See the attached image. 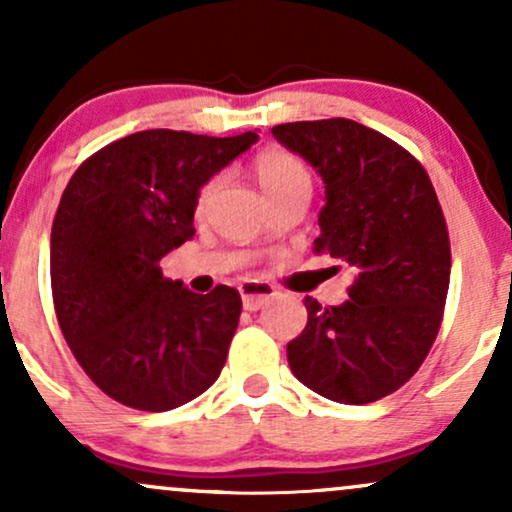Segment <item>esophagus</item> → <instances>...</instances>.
Returning <instances> with one entry per match:
<instances>
[{"mask_svg": "<svg viewBox=\"0 0 512 512\" xmlns=\"http://www.w3.org/2000/svg\"><path fill=\"white\" fill-rule=\"evenodd\" d=\"M240 296H243L245 310H260L276 296V289L264 281H245L240 284Z\"/></svg>", "mask_w": 512, "mask_h": 512, "instance_id": "esophagus-1", "label": "esophagus"}]
</instances>
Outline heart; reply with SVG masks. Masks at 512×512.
<instances>
[{
    "mask_svg": "<svg viewBox=\"0 0 512 512\" xmlns=\"http://www.w3.org/2000/svg\"><path fill=\"white\" fill-rule=\"evenodd\" d=\"M252 173H255V180L260 182V187L267 192L269 199L286 195V192L298 190V187H310L308 168L284 149L262 151V154L255 158V163H252ZM216 187H219V178H211L207 185L199 190L197 211H204L209 207Z\"/></svg>",
    "mask_w": 512,
    "mask_h": 512,
    "instance_id": "1",
    "label": "heart"
}]
</instances>
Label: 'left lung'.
<instances>
[{"instance_id":"obj_1","label":"left lung","mask_w":512,"mask_h":512,"mask_svg":"<svg viewBox=\"0 0 512 512\" xmlns=\"http://www.w3.org/2000/svg\"><path fill=\"white\" fill-rule=\"evenodd\" d=\"M274 139L320 173L315 252L354 272L349 298L322 308L286 346L305 387L339 404L399 390L431 351L450 284V238L428 173L407 149L346 117L286 122Z\"/></svg>"}]
</instances>
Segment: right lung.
Returning <instances> with one entry per match:
<instances>
[{"mask_svg":"<svg viewBox=\"0 0 512 512\" xmlns=\"http://www.w3.org/2000/svg\"><path fill=\"white\" fill-rule=\"evenodd\" d=\"M257 139L144 129L69 180L52 221V301L74 358L115 402L170 411L221 375L240 293H192L158 264L195 236L199 190Z\"/></svg>","mask_w":512,"mask_h":512,"instance_id":"obj_1","label":"right lung"}]
</instances>
